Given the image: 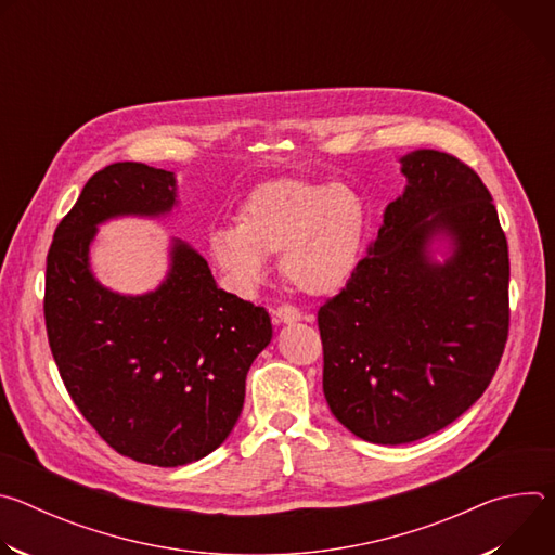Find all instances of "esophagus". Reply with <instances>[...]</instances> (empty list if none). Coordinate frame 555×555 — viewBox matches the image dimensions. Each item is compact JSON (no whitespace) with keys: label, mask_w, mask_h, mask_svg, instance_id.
Masks as SVG:
<instances>
[{"label":"esophagus","mask_w":555,"mask_h":555,"mask_svg":"<svg viewBox=\"0 0 555 555\" xmlns=\"http://www.w3.org/2000/svg\"><path fill=\"white\" fill-rule=\"evenodd\" d=\"M300 319H302V313L292 305H281L274 309V321L279 325H292V323H298Z\"/></svg>","instance_id":"obj_1"}]
</instances>
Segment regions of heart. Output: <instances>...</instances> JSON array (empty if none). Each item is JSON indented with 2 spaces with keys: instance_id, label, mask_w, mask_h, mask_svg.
<instances>
[{
  "instance_id": "obj_1",
  "label": "heart",
  "mask_w": 555,
  "mask_h": 555,
  "mask_svg": "<svg viewBox=\"0 0 555 555\" xmlns=\"http://www.w3.org/2000/svg\"><path fill=\"white\" fill-rule=\"evenodd\" d=\"M369 225L362 193L347 182L276 178L255 186L236 208V225L210 234V257L236 294L268 279L281 255L289 285L309 296L340 292L358 270Z\"/></svg>"
}]
</instances>
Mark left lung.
I'll list each match as a JSON object with an SVG mask.
<instances>
[{
	"instance_id": "8db88e82",
	"label": "left lung",
	"mask_w": 555,
	"mask_h": 555,
	"mask_svg": "<svg viewBox=\"0 0 555 555\" xmlns=\"http://www.w3.org/2000/svg\"><path fill=\"white\" fill-rule=\"evenodd\" d=\"M404 193L345 289L319 309L323 390L356 437L400 446L477 402L509 330V255L492 195L450 153L400 157ZM441 249L444 259L434 255Z\"/></svg>"
}]
</instances>
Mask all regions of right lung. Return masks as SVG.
<instances>
[{
  "instance_id": "right-lung-1",
  "label": "right lung",
  "mask_w": 555,
  "mask_h": 555,
  "mask_svg": "<svg viewBox=\"0 0 555 555\" xmlns=\"http://www.w3.org/2000/svg\"><path fill=\"white\" fill-rule=\"evenodd\" d=\"M176 206L171 171L116 163L94 173L56 225L43 298L48 343L78 411L116 452L160 467L199 461L225 441L246 375L272 340L268 311L219 289L206 259L180 240L165 281L146 294L94 276L101 223Z\"/></svg>"
}]
</instances>
